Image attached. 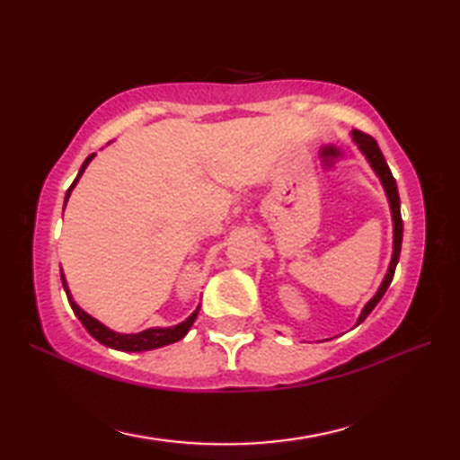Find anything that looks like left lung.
<instances>
[{"label": "left lung", "mask_w": 460, "mask_h": 460, "mask_svg": "<svg viewBox=\"0 0 460 460\" xmlns=\"http://www.w3.org/2000/svg\"><path fill=\"white\" fill-rule=\"evenodd\" d=\"M351 138H354L356 146L359 148V152L366 155L367 164L371 165V170L376 172V175L379 178L381 185H384L385 195H387V201H389V209H392V221H394V252H392V262H389V269H387V275L381 280V285L377 288V292L367 305L361 308V314L358 316L356 326H359L361 322H364L369 312L377 306V302L384 298L385 290L392 285V279H394V272L395 267L399 262V252H402V241H403V221H402V205H399V193H397V183L392 175V170H389V165L384 158V154H381L377 142L371 138V136L359 132V130H351Z\"/></svg>", "instance_id": "obj_1"}]
</instances>
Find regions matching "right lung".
<instances>
[{
  "instance_id": "obj_1",
  "label": "right lung",
  "mask_w": 460,
  "mask_h": 460,
  "mask_svg": "<svg viewBox=\"0 0 460 460\" xmlns=\"http://www.w3.org/2000/svg\"><path fill=\"white\" fill-rule=\"evenodd\" d=\"M96 154H91L89 158H86L81 165L79 170V175H76L75 181L71 188L66 190V195H65V205L68 201V198H71V191L76 185V181L81 180V175L84 173L86 165H89L93 162ZM61 280H63V288L66 292V298H68V305H71L75 316L81 320V324L86 328V332L94 338L99 340L101 344L109 346V348H114V349H120V351H148V349H155V348H162V346H168V344H173V341L181 340L185 334H188L191 324L195 322V318H198V312H199V306L193 310V314L185 318L183 322H180V324L175 326H168V328H148V330H142L138 332V334H120V332H114L111 330L109 326H104L102 322H99L96 318H93L91 314H86V312L76 305V302L73 300L71 292H68V287H66V280H65V275L61 270Z\"/></svg>"
}]
</instances>
